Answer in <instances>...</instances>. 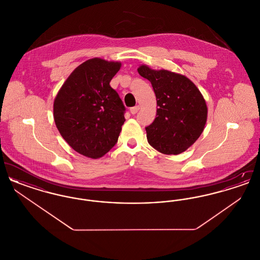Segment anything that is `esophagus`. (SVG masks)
<instances>
[{
	"label": "esophagus",
	"instance_id": "34e87169",
	"mask_svg": "<svg viewBox=\"0 0 260 260\" xmlns=\"http://www.w3.org/2000/svg\"><path fill=\"white\" fill-rule=\"evenodd\" d=\"M138 110H139V106L137 105V106H135V107H132V108H131V113H132L133 115H136V113L138 112Z\"/></svg>",
	"mask_w": 260,
	"mask_h": 260
}]
</instances>
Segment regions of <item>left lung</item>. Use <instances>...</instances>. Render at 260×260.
Listing matches in <instances>:
<instances>
[{"label":"left lung","mask_w":260,"mask_h":260,"mask_svg":"<svg viewBox=\"0 0 260 260\" xmlns=\"http://www.w3.org/2000/svg\"><path fill=\"white\" fill-rule=\"evenodd\" d=\"M137 71L150 81L157 99V117L145 127L149 144L167 155L184 152L207 122L208 108L198 87L185 76L168 70L141 65Z\"/></svg>","instance_id":"1"}]
</instances>
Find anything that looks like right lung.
<instances>
[{
    "label": "right lung",
    "mask_w": 260,
    "mask_h": 260,
    "mask_svg": "<svg viewBox=\"0 0 260 260\" xmlns=\"http://www.w3.org/2000/svg\"><path fill=\"white\" fill-rule=\"evenodd\" d=\"M120 62L88 59L67 78L53 103V117L64 140L78 153L98 159L118 141L125 107L110 86Z\"/></svg>",
    "instance_id": "right-lung-1"
}]
</instances>
